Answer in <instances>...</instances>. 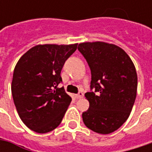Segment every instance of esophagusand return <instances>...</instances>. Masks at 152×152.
Instances as JSON below:
<instances>
[{"label": "esophagus", "mask_w": 152, "mask_h": 152, "mask_svg": "<svg viewBox=\"0 0 152 152\" xmlns=\"http://www.w3.org/2000/svg\"><path fill=\"white\" fill-rule=\"evenodd\" d=\"M83 96H84V93H83V92H79V93L75 96V97H76L77 99H80V98H82Z\"/></svg>", "instance_id": "obj_1"}]
</instances>
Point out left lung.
Returning a JSON list of instances; mask_svg holds the SVG:
<instances>
[{
  "label": "left lung",
  "instance_id": "8db88e82",
  "mask_svg": "<svg viewBox=\"0 0 152 152\" xmlns=\"http://www.w3.org/2000/svg\"><path fill=\"white\" fill-rule=\"evenodd\" d=\"M78 50L91 68V90H94L85 94L90 107L82 114L83 121L96 133H113L128 119L135 101V67L129 55L116 45L84 42Z\"/></svg>",
  "mask_w": 152,
  "mask_h": 152
}]
</instances>
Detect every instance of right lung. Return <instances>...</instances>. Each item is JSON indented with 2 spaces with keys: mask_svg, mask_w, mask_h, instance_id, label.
<instances>
[{
  "mask_svg": "<svg viewBox=\"0 0 152 152\" xmlns=\"http://www.w3.org/2000/svg\"><path fill=\"white\" fill-rule=\"evenodd\" d=\"M78 44L38 45L16 64L12 94L21 120L33 131L45 134L61 124L72 101L63 87L61 71Z\"/></svg>",
  "mask_w": 152,
  "mask_h": 152,
  "instance_id": "1",
  "label": "right lung"
}]
</instances>
